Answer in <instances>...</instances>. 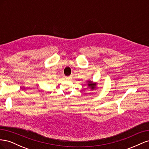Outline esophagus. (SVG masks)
Returning a JSON list of instances; mask_svg holds the SVG:
<instances>
[{
	"mask_svg": "<svg viewBox=\"0 0 149 149\" xmlns=\"http://www.w3.org/2000/svg\"><path fill=\"white\" fill-rule=\"evenodd\" d=\"M72 79V77L71 76H68V77H66V79L68 80V81H70Z\"/></svg>",
	"mask_w": 149,
	"mask_h": 149,
	"instance_id": "1",
	"label": "esophagus"
}]
</instances>
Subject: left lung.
<instances>
[{"label":"left lung","mask_w":149,"mask_h":149,"mask_svg":"<svg viewBox=\"0 0 149 149\" xmlns=\"http://www.w3.org/2000/svg\"><path fill=\"white\" fill-rule=\"evenodd\" d=\"M88 83V86L90 88L91 90H94L96 88V86L97 83H94L92 81H86Z\"/></svg>","instance_id":"left-lung-1"}]
</instances>
